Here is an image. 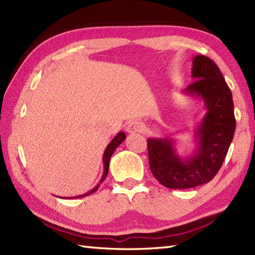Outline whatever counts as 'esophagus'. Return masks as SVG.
I'll return each instance as SVG.
<instances>
[{"label": "esophagus", "instance_id": "obj_1", "mask_svg": "<svg viewBox=\"0 0 255 255\" xmlns=\"http://www.w3.org/2000/svg\"><path fill=\"white\" fill-rule=\"evenodd\" d=\"M127 132L129 133H136L141 132L143 130V125L139 122H130L127 125Z\"/></svg>", "mask_w": 255, "mask_h": 255}]
</instances>
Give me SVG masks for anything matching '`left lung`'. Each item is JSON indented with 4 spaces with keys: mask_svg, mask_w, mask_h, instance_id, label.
I'll return each mask as SVG.
<instances>
[{
    "mask_svg": "<svg viewBox=\"0 0 255 255\" xmlns=\"http://www.w3.org/2000/svg\"><path fill=\"white\" fill-rule=\"evenodd\" d=\"M195 79L184 90L186 94L203 99L207 108L197 129L196 152L182 160L172 139L149 138V165L162 185L185 189L210 182L220 170L236 130L234 101L228 84L217 64L198 55L193 60Z\"/></svg>",
    "mask_w": 255,
    "mask_h": 255,
    "instance_id": "1",
    "label": "left lung"
}]
</instances>
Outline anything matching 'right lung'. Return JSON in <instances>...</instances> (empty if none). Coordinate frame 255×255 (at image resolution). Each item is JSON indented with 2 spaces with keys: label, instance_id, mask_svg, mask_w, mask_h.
I'll use <instances>...</instances> for the list:
<instances>
[{
  "label": "right lung",
  "instance_id": "right-lung-1",
  "mask_svg": "<svg viewBox=\"0 0 255 255\" xmlns=\"http://www.w3.org/2000/svg\"><path fill=\"white\" fill-rule=\"evenodd\" d=\"M125 139H126V134H125L123 131H121V132H118V133L116 134V137L114 138L110 143H108L107 148H106L105 151H104V154H103V163H104V172H103V176H102V178H101V182H100L99 184H97V185H96L93 189H92V191H90V192H88V193H85V194H83V195H79V196H75V197H72V198H81V197H84V196H89V195L93 194L94 192L97 191V189H99V187H100V185H101V183H102L103 181H104L105 178H106V176H107L108 169H110V160H111V156L113 155L114 151L116 150V148L124 141ZM70 198H71V197H70Z\"/></svg>",
  "mask_w": 255,
  "mask_h": 255
}]
</instances>
